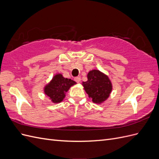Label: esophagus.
Segmentation results:
<instances>
[{
  "instance_id": "1",
  "label": "esophagus",
  "mask_w": 159,
  "mask_h": 159,
  "mask_svg": "<svg viewBox=\"0 0 159 159\" xmlns=\"http://www.w3.org/2000/svg\"><path fill=\"white\" fill-rule=\"evenodd\" d=\"M74 80L76 81L77 83H80L81 81V78H80V77H76V78H74Z\"/></svg>"
}]
</instances>
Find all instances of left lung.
Instances as JSON below:
<instances>
[{
  "label": "left lung",
  "mask_w": 159,
  "mask_h": 159,
  "mask_svg": "<svg viewBox=\"0 0 159 159\" xmlns=\"http://www.w3.org/2000/svg\"><path fill=\"white\" fill-rule=\"evenodd\" d=\"M84 90L95 103H103L109 97L113 86L109 77L98 70H93L88 74V81H83Z\"/></svg>",
  "instance_id": "left-lung-1"
}]
</instances>
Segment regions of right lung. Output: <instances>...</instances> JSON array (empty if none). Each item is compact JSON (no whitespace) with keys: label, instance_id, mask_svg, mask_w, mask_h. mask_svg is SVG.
<instances>
[{"label":"right lung","instance_id":"1","mask_svg":"<svg viewBox=\"0 0 159 159\" xmlns=\"http://www.w3.org/2000/svg\"><path fill=\"white\" fill-rule=\"evenodd\" d=\"M76 82L71 79L65 78L61 74H57L44 88L45 95L54 103L61 102L66 97V93Z\"/></svg>","mask_w":159,"mask_h":159}]
</instances>
